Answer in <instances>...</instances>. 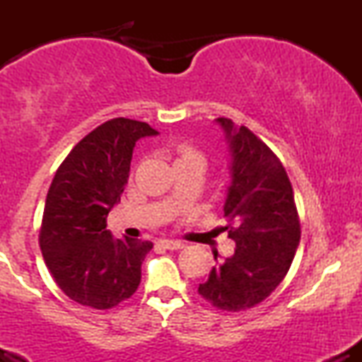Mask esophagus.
<instances>
[{"mask_svg": "<svg viewBox=\"0 0 362 362\" xmlns=\"http://www.w3.org/2000/svg\"><path fill=\"white\" fill-rule=\"evenodd\" d=\"M158 243H160L161 247L168 248V250H178V248H184V243L177 242V240H160Z\"/></svg>", "mask_w": 362, "mask_h": 362, "instance_id": "obj_1", "label": "esophagus"}]
</instances>
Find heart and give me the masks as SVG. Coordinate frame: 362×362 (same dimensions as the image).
Segmentation results:
<instances>
[{
  "instance_id": "obj_1",
  "label": "heart",
  "mask_w": 362,
  "mask_h": 362,
  "mask_svg": "<svg viewBox=\"0 0 362 362\" xmlns=\"http://www.w3.org/2000/svg\"><path fill=\"white\" fill-rule=\"evenodd\" d=\"M175 165H180V163H192V161H197V163H206L204 156H202L201 151H197L192 144L189 143H180L177 144L175 149Z\"/></svg>"
}]
</instances>
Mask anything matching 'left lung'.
<instances>
[{"label":"left lung","mask_w":362,"mask_h":362,"mask_svg":"<svg viewBox=\"0 0 362 362\" xmlns=\"http://www.w3.org/2000/svg\"><path fill=\"white\" fill-rule=\"evenodd\" d=\"M231 153V184L224 202L228 236L235 253L218 262L199 284L216 308L242 311L257 306L288 274L301 238L293 187L281 160L248 127L219 117Z\"/></svg>","instance_id":"1"}]
</instances>
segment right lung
Segmentation results:
<instances>
[{
  "label": "right lung",
  "mask_w": 362,
  "mask_h": 362,
  "mask_svg": "<svg viewBox=\"0 0 362 362\" xmlns=\"http://www.w3.org/2000/svg\"><path fill=\"white\" fill-rule=\"evenodd\" d=\"M156 134L146 122L110 119L86 134L57 168L39 243L45 265L69 300L109 310L138 289L141 264L153 243L114 238L105 230L107 216L120 202L136 141Z\"/></svg>",
  "instance_id": "1"
}]
</instances>
